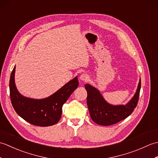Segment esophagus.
Returning a JSON list of instances; mask_svg holds the SVG:
<instances>
[{"label": "esophagus", "instance_id": "esophagus-1", "mask_svg": "<svg viewBox=\"0 0 158 158\" xmlns=\"http://www.w3.org/2000/svg\"><path fill=\"white\" fill-rule=\"evenodd\" d=\"M80 79L82 80L83 81H87L89 79V77L88 75H86V74H82V75L80 76Z\"/></svg>", "mask_w": 158, "mask_h": 158}]
</instances>
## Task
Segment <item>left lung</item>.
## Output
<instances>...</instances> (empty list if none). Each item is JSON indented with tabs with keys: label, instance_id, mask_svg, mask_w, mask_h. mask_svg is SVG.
<instances>
[{
	"label": "left lung",
	"instance_id": "8db88e82",
	"mask_svg": "<svg viewBox=\"0 0 158 158\" xmlns=\"http://www.w3.org/2000/svg\"><path fill=\"white\" fill-rule=\"evenodd\" d=\"M141 82L139 83L135 95L126 105L113 106L107 103L96 88L85 85L88 92L87 104L92 119L101 126H110L125 119L131 115L138 104Z\"/></svg>",
	"mask_w": 158,
	"mask_h": 158
}]
</instances>
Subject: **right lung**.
I'll return each instance as SVG.
<instances>
[{"mask_svg": "<svg viewBox=\"0 0 158 158\" xmlns=\"http://www.w3.org/2000/svg\"><path fill=\"white\" fill-rule=\"evenodd\" d=\"M15 70V67L10 77L9 90L10 98L15 112L26 122L35 126L45 127L58 123L61 118L63 105L79 85L77 77L48 98L35 100L26 98L18 92L14 81Z\"/></svg>", "mask_w": 158, "mask_h": 158, "instance_id": "obj_1", "label": "right lung"}]
</instances>
